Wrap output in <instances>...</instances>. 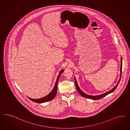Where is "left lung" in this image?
<instances>
[{
	"label": "left lung",
	"mask_w": 130,
	"mask_h": 130,
	"mask_svg": "<svg viewBox=\"0 0 130 130\" xmlns=\"http://www.w3.org/2000/svg\"><path fill=\"white\" fill-rule=\"evenodd\" d=\"M121 75H120V78L119 79V81H118V84L116 85V86L112 88L111 90H110V91H109L108 92H106L104 94H102L101 95H98V96H90V95H88V94H86V93H85L84 92H83L80 89L79 87L78 86V85L77 84V82H76V81L75 79V87H76V89L77 90V91L82 96H83L84 98H87V99H91V100H100L101 98L104 97V96H107V95H108L109 94L112 93L113 92L115 89L116 88H117L118 85L119 84V82L120 81V80H121V76H122V58H121Z\"/></svg>",
	"instance_id": "obj_1"
}]
</instances>
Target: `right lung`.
I'll return each mask as SVG.
<instances>
[{"label":"right lung","instance_id":"add662e5","mask_svg":"<svg viewBox=\"0 0 130 130\" xmlns=\"http://www.w3.org/2000/svg\"><path fill=\"white\" fill-rule=\"evenodd\" d=\"M63 70H61L59 74L57 80H56V82L55 84L54 88H53V89L52 90V91L47 96H44L43 98H42L39 99H32L29 98V97H28V98L32 101H34V102H36V103H43V102H47L48 101H51V100H53L56 96V93H57V85H58L59 78L60 75H61V74L63 73Z\"/></svg>","mask_w":130,"mask_h":130}]
</instances>
